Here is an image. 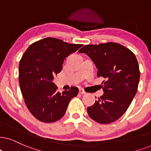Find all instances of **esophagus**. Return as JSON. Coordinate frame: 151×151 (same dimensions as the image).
<instances>
[{
    "label": "esophagus",
    "instance_id": "obj_1",
    "mask_svg": "<svg viewBox=\"0 0 151 151\" xmlns=\"http://www.w3.org/2000/svg\"><path fill=\"white\" fill-rule=\"evenodd\" d=\"M79 93H81V94H85V93H86L84 90L82 89V88H80L79 90Z\"/></svg>",
    "mask_w": 151,
    "mask_h": 151
}]
</instances>
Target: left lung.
Returning <instances> with one entry per match:
<instances>
[{"instance_id": "1", "label": "left lung", "mask_w": 151, "mask_h": 151, "mask_svg": "<svg viewBox=\"0 0 151 151\" xmlns=\"http://www.w3.org/2000/svg\"><path fill=\"white\" fill-rule=\"evenodd\" d=\"M79 52L87 54L98 68V77L106 79L104 94L87 108L88 114L99 123H113L126 111L137 93L140 71L136 56L116 42L86 45Z\"/></svg>"}]
</instances>
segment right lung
I'll return each mask as SVG.
<instances>
[{
    "instance_id": "obj_1",
    "label": "right lung",
    "mask_w": 151,
    "mask_h": 151,
    "mask_svg": "<svg viewBox=\"0 0 151 151\" xmlns=\"http://www.w3.org/2000/svg\"><path fill=\"white\" fill-rule=\"evenodd\" d=\"M81 47L46 37L30 45L24 52L19 65L20 88L28 110L39 121H58L65 114L71 99L78 95L77 87L58 92L53 79L62 70L66 57Z\"/></svg>"
}]
</instances>
